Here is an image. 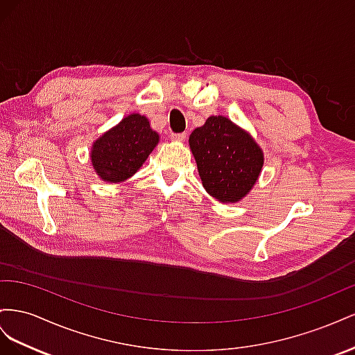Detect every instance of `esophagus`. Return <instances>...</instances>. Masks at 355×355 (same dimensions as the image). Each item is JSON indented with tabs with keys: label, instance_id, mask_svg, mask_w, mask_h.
<instances>
[{
	"label": "esophagus",
	"instance_id": "1",
	"mask_svg": "<svg viewBox=\"0 0 355 355\" xmlns=\"http://www.w3.org/2000/svg\"><path fill=\"white\" fill-rule=\"evenodd\" d=\"M186 137H187V134H186V132H181V134H171V139H174V141H184V139H186Z\"/></svg>",
	"mask_w": 355,
	"mask_h": 355
}]
</instances>
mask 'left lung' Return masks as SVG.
<instances>
[{"label":"left lung","instance_id":"1","mask_svg":"<svg viewBox=\"0 0 355 355\" xmlns=\"http://www.w3.org/2000/svg\"><path fill=\"white\" fill-rule=\"evenodd\" d=\"M205 190L223 204H235L256 184L263 151L252 137L225 116H211L189 138Z\"/></svg>","mask_w":355,"mask_h":355}]
</instances>
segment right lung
Masks as SVG:
<instances>
[{"label":"right lung","mask_w":355,"mask_h":355,"mask_svg":"<svg viewBox=\"0 0 355 355\" xmlns=\"http://www.w3.org/2000/svg\"><path fill=\"white\" fill-rule=\"evenodd\" d=\"M157 143L159 134L148 119L134 113L95 141L90 160L101 180L121 183L143 166Z\"/></svg>","instance_id":"1"}]
</instances>
